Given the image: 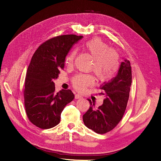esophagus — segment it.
Masks as SVG:
<instances>
[{
	"instance_id": "34e87169",
	"label": "esophagus",
	"mask_w": 161,
	"mask_h": 161,
	"mask_svg": "<svg viewBox=\"0 0 161 161\" xmlns=\"http://www.w3.org/2000/svg\"><path fill=\"white\" fill-rule=\"evenodd\" d=\"M82 98V97L81 95H78V94L75 95V99H79V98Z\"/></svg>"
}]
</instances>
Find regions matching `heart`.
I'll return each instance as SVG.
<instances>
[{"instance_id": "b5f03b06", "label": "heart", "mask_w": 161, "mask_h": 161, "mask_svg": "<svg viewBox=\"0 0 161 161\" xmlns=\"http://www.w3.org/2000/svg\"><path fill=\"white\" fill-rule=\"evenodd\" d=\"M83 49L92 58L90 70L93 71L98 80L106 81L112 79L119 67V57L116 51L109 48L100 38H93L83 45ZM75 50H72L65 58L68 66H72L76 56ZM95 79L89 74H80L72 80L73 87L79 92H84L87 87L94 84Z\"/></svg>"}]
</instances>
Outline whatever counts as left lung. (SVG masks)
<instances>
[{
    "label": "left lung",
    "instance_id": "1",
    "mask_svg": "<svg viewBox=\"0 0 161 161\" xmlns=\"http://www.w3.org/2000/svg\"><path fill=\"white\" fill-rule=\"evenodd\" d=\"M132 83L130 61L121 63L115 78L104 82L99 95H104L103 104L95 109V104L88 99L90 107L83 115V123L87 128L98 134H105L113 130L120 122L125 114L129 98Z\"/></svg>",
    "mask_w": 161,
    "mask_h": 161
}]
</instances>
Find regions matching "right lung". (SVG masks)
<instances>
[{
	"label": "right lung",
	"mask_w": 161,
	"mask_h": 161,
	"mask_svg": "<svg viewBox=\"0 0 161 161\" xmlns=\"http://www.w3.org/2000/svg\"><path fill=\"white\" fill-rule=\"evenodd\" d=\"M82 38L66 35L49 39L31 58L25 80L24 104L29 120L40 129L53 128L60 123L63 109L74 98L70 89L56 93L53 81L64 69L70 48Z\"/></svg>",
	"instance_id": "add662e5"
}]
</instances>
